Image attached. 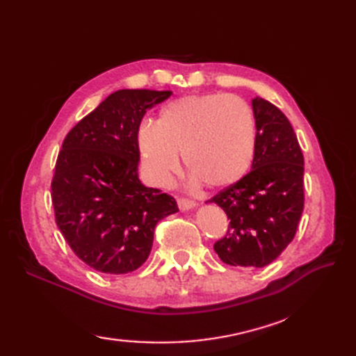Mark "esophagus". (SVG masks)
<instances>
[{
  "instance_id": "1",
  "label": "esophagus",
  "mask_w": 356,
  "mask_h": 356,
  "mask_svg": "<svg viewBox=\"0 0 356 356\" xmlns=\"http://www.w3.org/2000/svg\"><path fill=\"white\" fill-rule=\"evenodd\" d=\"M178 207L181 211H188V209H193L196 207V203L190 200V199H186V197H179L178 199Z\"/></svg>"
}]
</instances>
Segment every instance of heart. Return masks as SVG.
<instances>
[{
    "label": "heart",
    "mask_w": 356,
    "mask_h": 356,
    "mask_svg": "<svg viewBox=\"0 0 356 356\" xmlns=\"http://www.w3.org/2000/svg\"><path fill=\"white\" fill-rule=\"evenodd\" d=\"M136 144L154 184H168L182 153L193 182L225 188L241 181L252 165L255 115L251 105L238 96H182L161 106L156 123L139 124Z\"/></svg>",
    "instance_id": "1"
}]
</instances>
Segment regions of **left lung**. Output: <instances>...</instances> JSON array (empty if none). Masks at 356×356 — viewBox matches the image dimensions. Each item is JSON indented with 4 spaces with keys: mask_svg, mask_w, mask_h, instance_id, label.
I'll list each match as a JSON object with an SVG mask.
<instances>
[{
    "mask_svg": "<svg viewBox=\"0 0 356 356\" xmlns=\"http://www.w3.org/2000/svg\"><path fill=\"white\" fill-rule=\"evenodd\" d=\"M257 145L251 172L209 203L227 213V234L215 242L221 261L264 267L294 239L305 208V159L285 114L255 96ZM207 202V203H208Z\"/></svg>",
    "mask_w": 356,
    "mask_h": 356,
    "instance_id": "8db88e82",
    "label": "left lung"
}]
</instances>
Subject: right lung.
<instances>
[{
	"label": "right lung",
	"instance_id": "right-lung-1",
	"mask_svg": "<svg viewBox=\"0 0 356 356\" xmlns=\"http://www.w3.org/2000/svg\"><path fill=\"white\" fill-rule=\"evenodd\" d=\"M170 90L122 89L75 124L51 181L56 224L74 254L95 270L123 275L141 267L156 224L178 212L175 199L138 178L136 131Z\"/></svg>",
	"mask_w": 356,
	"mask_h": 356
}]
</instances>
